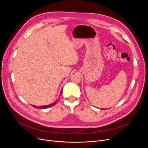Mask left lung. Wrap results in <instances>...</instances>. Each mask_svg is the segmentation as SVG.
<instances>
[{
    "label": "left lung",
    "instance_id": "obj_1",
    "mask_svg": "<svg viewBox=\"0 0 148 148\" xmlns=\"http://www.w3.org/2000/svg\"><path fill=\"white\" fill-rule=\"evenodd\" d=\"M101 109H102V110H103V108H101Z\"/></svg>",
    "mask_w": 148,
    "mask_h": 148
}]
</instances>
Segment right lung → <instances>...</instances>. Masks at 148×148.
Masks as SVG:
<instances>
[{
	"label": "right lung",
	"mask_w": 148,
	"mask_h": 148,
	"mask_svg": "<svg viewBox=\"0 0 148 148\" xmlns=\"http://www.w3.org/2000/svg\"><path fill=\"white\" fill-rule=\"evenodd\" d=\"M57 101H58V99L54 103H53V104H50V105H47V106H39V107H36V106H33V105H32L33 107H38V108H49V107H51V106H54V105H55L56 104V103H57Z\"/></svg>",
	"instance_id": "obj_1"
}]
</instances>
